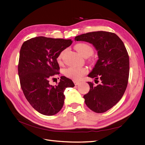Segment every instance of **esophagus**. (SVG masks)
Masks as SVG:
<instances>
[{"mask_svg":"<svg viewBox=\"0 0 145 145\" xmlns=\"http://www.w3.org/2000/svg\"><path fill=\"white\" fill-rule=\"evenodd\" d=\"M73 82H74V85H78L79 84V82H78V81H73Z\"/></svg>","mask_w":145,"mask_h":145,"instance_id":"1","label":"esophagus"}]
</instances>
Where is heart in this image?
Masks as SVG:
<instances>
[{"label": "heart", "instance_id": "obj_1", "mask_svg": "<svg viewBox=\"0 0 145 145\" xmlns=\"http://www.w3.org/2000/svg\"><path fill=\"white\" fill-rule=\"evenodd\" d=\"M74 49L80 55L84 58H88L91 56L94 50L93 48L87 44L85 43H79L74 46ZM63 55V52L60 54L58 56L57 61L60 63L61 62V58ZM87 69L84 67H78L72 66L67 68L64 71L65 75L73 81H79L81 78L87 73Z\"/></svg>", "mask_w": 145, "mask_h": 145}]
</instances>
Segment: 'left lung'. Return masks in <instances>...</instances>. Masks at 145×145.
Returning a JSON list of instances; mask_svg holds the SVG:
<instances>
[{
  "mask_svg": "<svg viewBox=\"0 0 145 145\" xmlns=\"http://www.w3.org/2000/svg\"><path fill=\"white\" fill-rule=\"evenodd\" d=\"M75 41L92 44L97 51L98 60L88 76L101 80L94 86L88 82L89 91L84 95L88 108L96 113H103L121 100L129 77V56L124 43L116 34L98 31L74 37Z\"/></svg>",
  "mask_w": 145,
  "mask_h": 145,
  "instance_id": "obj_1",
  "label": "left lung"
}]
</instances>
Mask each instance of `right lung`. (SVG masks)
Returning a JSON list of instances; mask_svg holds the SVG:
<instances>
[{
	"label": "right lung",
	"mask_w": 145,
	"mask_h": 145,
	"mask_svg": "<svg viewBox=\"0 0 145 145\" xmlns=\"http://www.w3.org/2000/svg\"><path fill=\"white\" fill-rule=\"evenodd\" d=\"M72 44L71 39L39 36L21 46L18 66L21 87L29 103L42 115L57 114L64 105V90L74 86L71 79L64 76L57 85L49 83L54 74L59 73L58 56Z\"/></svg>",
	"instance_id": "obj_1"
}]
</instances>
